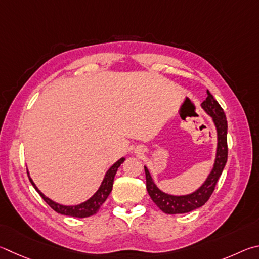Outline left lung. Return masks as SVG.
<instances>
[{
	"mask_svg": "<svg viewBox=\"0 0 259 259\" xmlns=\"http://www.w3.org/2000/svg\"><path fill=\"white\" fill-rule=\"evenodd\" d=\"M201 108L208 116L211 117L217 135L215 160L210 173L208 174L205 182L191 193L175 196V194H169L161 191L157 187L155 181H153L148 167L144 166L149 196L151 197L152 201L166 214H185V212L198 209V208L205 205L208 199L210 198L212 191H214L215 185L224 169L226 160H228V139H226V137H228V121H226L223 109L208 90L207 98L201 103Z\"/></svg>",
	"mask_w": 259,
	"mask_h": 259,
	"instance_id": "8db88e82",
	"label": "left lung"
}]
</instances>
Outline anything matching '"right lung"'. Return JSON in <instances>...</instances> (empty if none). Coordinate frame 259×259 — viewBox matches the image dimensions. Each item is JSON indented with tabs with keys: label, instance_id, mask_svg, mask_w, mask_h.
I'll use <instances>...</instances> for the list:
<instances>
[{
	"label": "right lung",
	"instance_id": "add662e5",
	"mask_svg": "<svg viewBox=\"0 0 259 259\" xmlns=\"http://www.w3.org/2000/svg\"><path fill=\"white\" fill-rule=\"evenodd\" d=\"M124 161H125V158L122 157L119 160H117L115 164H113L110 168L107 170V173L104 174V178L102 180L101 184H100L99 189L95 191V193L92 197L89 198L88 200H85L84 202L78 203V205H71V206L61 205V203L53 201L52 199H50L49 197L45 196V194L40 191V190H38L37 187H36L34 181L31 180L28 169H27V174H28L30 183L33 184V187L35 188L36 191L39 193V196L43 198V200L47 202L53 210H56L57 212H59V214L65 215V216L84 219V217H89V216L97 214L98 210L100 209V207L102 206V203L107 200L108 196L110 194L111 190H112L113 179H115V175L117 173L118 167H119Z\"/></svg>",
	"mask_w": 259,
	"mask_h": 259
}]
</instances>
